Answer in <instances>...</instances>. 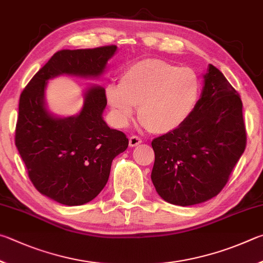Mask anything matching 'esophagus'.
I'll list each match as a JSON object with an SVG mask.
<instances>
[{"label":"esophagus","instance_id":"obj_1","mask_svg":"<svg viewBox=\"0 0 263 263\" xmlns=\"http://www.w3.org/2000/svg\"><path fill=\"white\" fill-rule=\"evenodd\" d=\"M141 143H142V140L139 136H132L130 139H129V146H132V148L140 145Z\"/></svg>","mask_w":263,"mask_h":263}]
</instances>
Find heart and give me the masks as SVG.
I'll list each match as a JSON object with an SVG mask.
<instances>
[{
    "label": "heart",
    "instance_id": "obj_1",
    "mask_svg": "<svg viewBox=\"0 0 263 263\" xmlns=\"http://www.w3.org/2000/svg\"><path fill=\"white\" fill-rule=\"evenodd\" d=\"M200 92V78L193 69L146 59L129 67L119 85L106 86L105 96L119 127L128 126L139 105L143 127L164 135L188 121L199 103Z\"/></svg>",
    "mask_w": 263,
    "mask_h": 263
}]
</instances>
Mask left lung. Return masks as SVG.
<instances>
[{"label":"left lung","instance_id":"1","mask_svg":"<svg viewBox=\"0 0 263 263\" xmlns=\"http://www.w3.org/2000/svg\"><path fill=\"white\" fill-rule=\"evenodd\" d=\"M156 192L168 203L187 206L213 199L227 185L246 148L242 103L213 64L192 117L176 132L153 141Z\"/></svg>","mask_w":263,"mask_h":263}]
</instances>
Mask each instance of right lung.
I'll use <instances>...</instances> for the list:
<instances>
[{"label": "right lung", "mask_w": 263, "mask_h": 263, "mask_svg": "<svg viewBox=\"0 0 263 263\" xmlns=\"http://www.w3.org/2000/svg\"><path fill=\"white\" fill-rule=\"evenodd\" d=\"M117 50V46L60 50L21 95L18 153L36 190L61 204L82 205L93 200L108 181L113 159L128 148V139L105 122L103 86L90 84L80 112L60 117L46 104L48 82L62 75L98 80Z\"/></svg>", "instance_id": "obj_1"}]
</instances>
